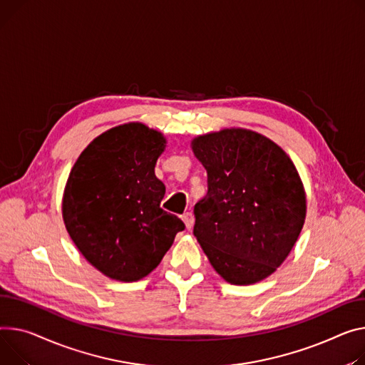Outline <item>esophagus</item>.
Returning <instances> with one entry per match:
<instances>
[{"mask_svg":"<svg viewBox=\"0 0 365 365\" xmlns=\"http://www.w3.org/2000/svg\"><path fill=\"white\" fill-rule=\"evenodd\" d=\"M182 220L185 222L186 229H187V230H190V229H192V226H193V214H192L190 211L185 212V214L182 215Z\"/></svg>","mask_w":365,"mask_h":365,"instance_id":"obj_1","label":"esophagus"}]
</instances>
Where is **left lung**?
<instances>
[{
  "instance_id": "left-lung-1",
  "label": "left lung",
  "mask_w": 365,
  "mask_h": 365,
  "mask_svg": "<svg viewBox=\"0 0 365 365\" xmlns=\"http://www.w3.org/2000/svg\"><path fill=\"white\" fill-rule=\"evenodd\" d=\"M192 150L208 186L193 208V235L211 265L232 284L270 276L305 222V192L294 163L274 142L245 129L200 136Z\"/></svg>"
}]
</instances>
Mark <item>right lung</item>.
I'll return each mask as SVG.
<instances>
[{"label":"right lung","mask_w":365,"mask_h":365,"mask_svg":"<svg viewBox=\"0 0 365 365\" xmlns=\"http://www.w3.org/2000/svg\"><path fill=\"white\" fill-rule=\"evenodd\" d=\"M165 139L140 123L107 130L73 165L63 198L66 229L82 255L120 282L150 274L183 222L160 204L165 186L155 163Z\"/></svg>","instance_id":"1"}]
</instances>
